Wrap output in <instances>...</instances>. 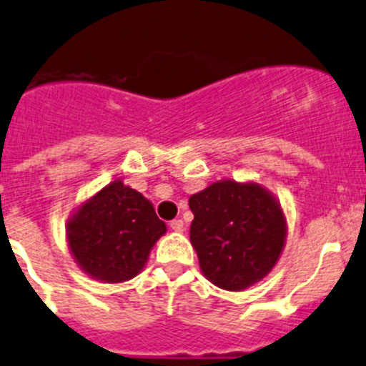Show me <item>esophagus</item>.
<instances>
[{"instance_id":"esophagus-1","label":"esophagus","mask_w":366,"mask_h":366,"mask_svg":"<svg viewBox=\"0 0 366 366\" xmlns=\"http://www.w3.org/2000/svg\"><path fill=\"white\" fill-rule=\"evenodd\" d=\"M169 227H171V229L174 232H183L184 230L183 219H172V222H169Z\"/></svg>"}]
</instances>
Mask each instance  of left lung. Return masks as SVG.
Wrapping results in <instances>:
<instances>
[{
  "instance_id": "obj_1",
  "label": "left lung",
  "mask_w": 366,
  "mask_h": 366,
  "mask_svg": "<svg viewBox=\"0 0 366 366\" xmlns=\"http://www.w3.org/2000/svg\"><path fill=\"white\" fill-rule=\"evenodd\" d=\"M190 241L204 276L239 292L276 265L286 223L276 199L257 183L218 182L192 195Z\"/></svg>"
}]
</instances>
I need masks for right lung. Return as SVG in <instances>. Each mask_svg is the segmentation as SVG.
<instances>
[{"label": "right lung", "instance_id": "1", "mask_svg": "<svg viewBox=\"0 0 366 366\" xmlns=\"http://www.w3.org/2000/svg\"><path fill=\"white\" fill-rule=\"evenodd\" d=\"M166 223L139 192L113 182L78 209L68 241L78 265L92 277L122 282L139 274Z\"/></svg>", "mask_w": 366, "mask_h": 366}]
</instances>
